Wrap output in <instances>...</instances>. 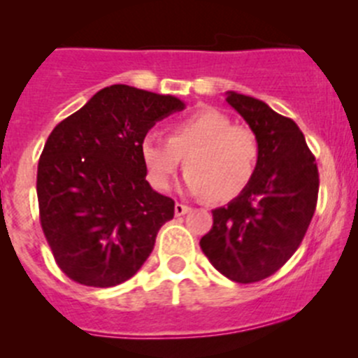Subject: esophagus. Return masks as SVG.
Listing matches in <instances>:
<instances>
[{
  "label": "esophagus",
  "mask_w": 358,
  "mask_h": 358,
  "mask_svg": "<svg viewBox=\"0 0 358 358\" xmlns=\"http://www.w3.org/2000/svg\"><path fill=\"white\" fill-rule=\"evenodd\" d=\"M189 211H190V206L182 204V202H176L175 204V215L176 216H183V215H187Z\"/></svg>",
  "instance_id": "esophagus-1"
}]
</instances>
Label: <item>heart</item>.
Wrapping results in <instances>:
<instances>
[{"label": "heart", "instance_id": "1", "mask_svg": "<svg viewBox=\"0 0 358 358\" xmlns=\"http://www.w3.org/2000/svg\"><path fill=\"white\" fill-rule=\"evenodd\" d=\"M140 156L150 183L161 192L171 189L183 157L189 168V192L230 201L249 185L258 162V140L246 126L216 109H201L169 126V138L149 131Z\"/></svg>", "mask_w": 358, "mask_h": 358}]
</instances>
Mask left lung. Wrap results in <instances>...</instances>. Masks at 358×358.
<instances>
[{
    "mask_svg": "<svg viewBox=\"0 0 358 358\" xmlns=\"http://www.w3.org/2000/svg\"><path fill=\"white\" fill-rule=\"evenodd\" d=\"M227 102L255 133L258 162L246 189L213 211L199 244L220 273L251 284L275 273L301 244L315 213L319 169L292 119L236 92Z\"/></svg>",
    "mask_w": 358,
    "mask_h": 358,
    "instance_id": "8db88e82",
    "label": "left lung"
}]
</instances>
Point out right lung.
I'll return each mask as SVG.
<instances>
[{
  "mask_svg": "<svg viewBox=\"0 0 358 358\" xmlns=\"http://www.w3.org/2000/svg\"><path fill=\"white\" fill-rule=\"evenodd\" d=\"M183 109L176 96L112 85L50 133L36 182L39 222L69 279L117 286L149 258L175 201L145 180L140 143L157 121Z\"/></svg>",
  "mask_w": 358,
  "mask_h": 358,
  "instance_id": "right-lung-1",
  "label": "right lung"
}]
</instances>
